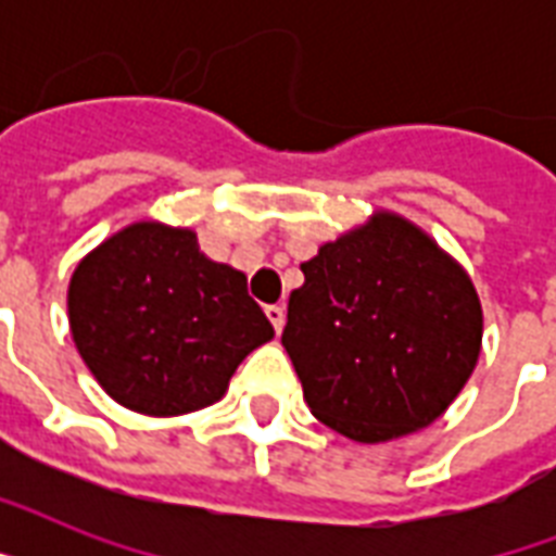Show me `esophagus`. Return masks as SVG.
I'll return each instance as SVG.
<instances>
[{"label":"esophagus","mask_w":556,"mask_h":556,"mask_svg":"<svg viewBox=\"0 0 556 556\" xmlns=\"http://www.w3.org/2000/svg\"><path fill=\"white\" fill-rule=\"evenodd\" d=\"M265 314H268V320H270V326H274V331H282V326H286V308H282V305H268V308H265Z\"/></svg>","instance_id":"34e87169"}]
</instances>
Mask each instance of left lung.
Wrapping results in <instances>:
<instances>
[{
  "label": "left lung",
  "instance_id": "left-lung-1",
  "mask_svg": "<svg viewBox=\"0 0 556 556\" xmlns=\"http://www.w3.org/2000/svg\"><path fill=\"white\" fill-rule=\"evenodd\" d=\"M300 268L282 346L317 421L380 444L447 413L484 334L473 279L453 253L378 207Z\"/></svg>",
  "mask_w": 556,
  "mask_h": 556
}]
</instances>
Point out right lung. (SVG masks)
<instances>
[{
	"label": "right lung",
	"instance_id": "1",
	"mask_svg": "<svg viewBox=\"0 0 556 556\" xmlns=\"http://www.w3.org/2000/svg\"><path fill=\"white\" fill-rule=\"evenodd\" d=\"M68 329L115 404L176 418L222 401L274 326L242 270L201 253L192 227L138 218L91 248L68 279Z\"/></svg>",
	"mask_w": 556,
	"mask_h": 556
}]
</instances>
